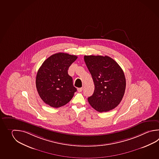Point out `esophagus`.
Returning <instances> with one entry per match:
<instances>
[{"mask_svg": "<svg viewBox=\"0 0 159 159\" xmlns=\"http://www.w3.org/2000/svg\"><path fill=\"white\" fill-rule=\"evenodd\" d=\"M82 91H83V88H78V91L79 92H80Z\"/></svg>", "mask_w": 159, "mask_h": 159, "instance_id": "34e87169", "label": "esophagus"}]
</instances>
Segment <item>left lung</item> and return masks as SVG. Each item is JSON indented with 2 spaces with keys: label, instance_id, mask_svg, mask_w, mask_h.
I'll return each mask as SVG.
<instances>
[{
  "label": "left lung",
  "instance_id": "8db88e82",
  "mask_svg": "<svg viewBox=\"0 0 159 159\" xmlns=\"http://www.w3.org/2000/svg\"><path fill=\"white\" fill-rule=\"evenodd\" d=\"M84 58L94 84L93 94L88 98L89 103L100 113L113 109L120 104L125 92L122 69L108 56L85 55Z\"/></svg>",
  "mask_w": 159,
  "mask_h": 159
}]
</instances>
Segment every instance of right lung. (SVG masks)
I'll return each mask as SVG.
<instances>
[{"instance_id": "add662e5", "label": "right lung", "mask_w": 159, "mask_h": 159, "mask_svg": "<svg viewBox=\"0 0 159 159\" xmlns=\"http://www.w3.org/2000/svg\"><path fill=\"white\" fill-rule=\"evenodd\" d=\"M78 57L59 52L46 59L36 76L39 97L45 104L55 108L67 104L76 92L68 69Z\"/></svg>"}]
</instances>
